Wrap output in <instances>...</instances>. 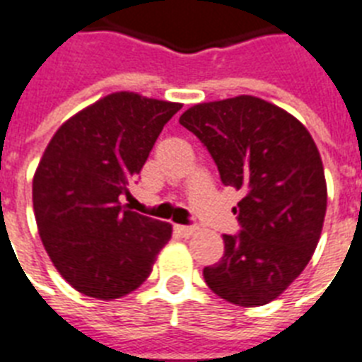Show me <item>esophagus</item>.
Returning a JSON list of instances; mask_svg holds the SVG:
<instances>
[{
	"mask_svg": "<svg viewBox=\"0 0 362 362\" xmlns=\"http://www.w3.org/2000/svg\"><path fill=\"white\" fill-rule=\"evenodd\" d=\"M175 233H179L181 237H190V235H194L196 233V228L194 226H174Z\"/></svg>",
	"mask_w": 362,
	"mask_h": 362,
	"instance_id": "34e87169",
	"label": "esophagus"
}]
</instances>
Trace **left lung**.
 <instances>
[{"label": "left lung", "mask_w": 362, "mask_h": 362, "mask_svg": "<svg viewBox=\"0 0 362 362\" xmlns=\"http://www.w3.org/2000/svg\"><path fill=\"white\" fill-rule=\"evenodd\" d=\"M179 124L203 142L226 187L238 235H223V257L203 268L211 291L240 307L267 305L309 264L327 207L324 164L305 125L281 107L237 95L190 107Z\"/></svg>", "instance_id": "1"}]
</instances>
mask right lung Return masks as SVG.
Masks as SVG:
<instances>
[{
	"label": "right lung",
	"mask_w": 362,
	"mask_h": 362,
	"mask_svg": "<svg viewBox=\"0 0 362 362\" xmlns=\"http://www.w3.org/2000/svg\"><path fill=\"white\" fill-rule=\"evenodd\" d=\"M181 103L115 92L57 129L33 177V209L53 267L77 292L116 300L139 288L172 226L122 205Z\"/></svg>",
	"instance_id": "right-lung-1"
}]
</instances>
